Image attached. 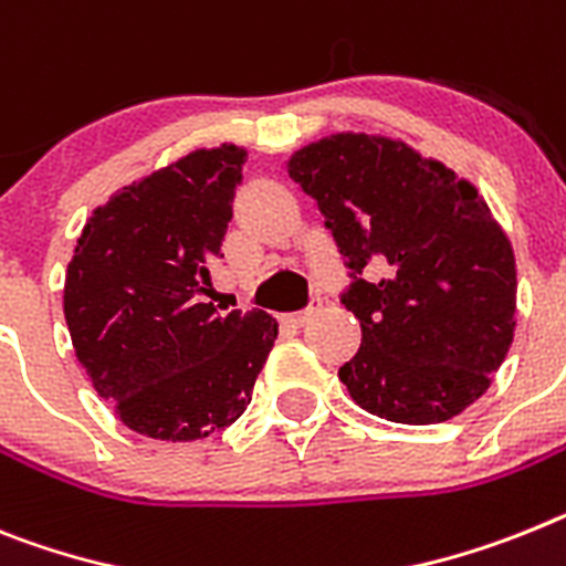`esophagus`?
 Returning <instances> with one entry per match:
<instances>
[{"instance_id":"esophagus-1","label":"esophagus","mask_w":566,"mask_h":566,"mask_svg":"<svg viewBox=\"0 0 566 566\" xmlns=\"http://www.w3.org/2000/svg\"><path fill=\"white\" fill-rule=\"evenodd\" d=\"M321 306H323L321 297H312V303H308L306 308H301V312H292V315H286V317H283V323H286V326H294V329H301L303 323H306L308 317L315 315V312Z\"/></svg>"}]
</instances>
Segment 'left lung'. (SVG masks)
<instances>
[{
    "label": "left lung",
    "mask_w": 566,
    "mask_h": 566,
    "mask_svg": "<svg viewBox=\"0 0 566 566\" xmlns=\"http://www.w3.org/2000/svg\"><path fill=\"white\" fill-rule=\"evenodd\" d=\"M289 177L317 200L364 340L340 380L366 412L427 427L486 392L513 343L515 258L470 182L409 145L335 134L294 154ZM375 259L385 277L366 281Z\"/></svg>",
    "instance_id": "8db88e82"
}]
</instances>
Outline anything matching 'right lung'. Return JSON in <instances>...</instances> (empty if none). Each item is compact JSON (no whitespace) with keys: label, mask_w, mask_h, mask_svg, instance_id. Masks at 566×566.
<instances>
[{"label":"right lung","mask_w":566,"mask_h":566,"mask_svg":"<svg viewBox=\"0 0 566 566\" xmlns=\"http://www.w3.org/2000/svg\"><path fill=\"white\" fill-rule=\"evenodd\" d=\"M245 151L200 148L96 209L65 274L76 360L123 423L197 441L234 423L277 337L269 312L202 303Z\"/></svg>","instance_id":"1"}]
</instances>
